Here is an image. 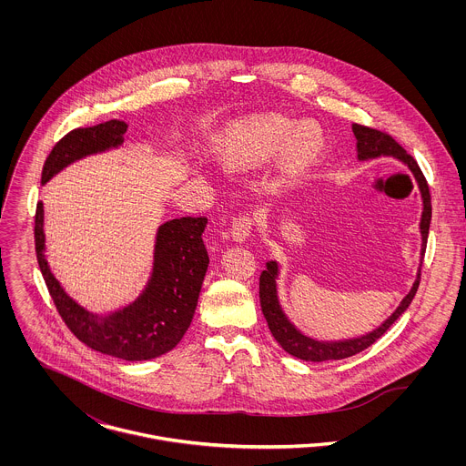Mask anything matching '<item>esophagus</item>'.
<instances>
[{
	"label": "esophagus",
	"mask_w": 466,
	"mask_h": 466,
	"mask_svg": "<svg viewBox=\"0 0 466 466\" xmlns=\"http://www.w3.org/2000/svg\"><path fill=\"white\" fill-rule=\"evenodd\" d=\"M253 226H255V218L253 215L249 213H244V215H238L233 218L231 222V235L237 242H244L249 238L251 231H253Z\"/></svg>",
	"instance_id": "34e87169"
}]
</instances>
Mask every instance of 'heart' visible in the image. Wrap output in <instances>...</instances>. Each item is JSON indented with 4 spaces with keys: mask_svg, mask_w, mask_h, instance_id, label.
<instances>
[{
    "mask_svg": "<svg viewBox=\"0 0 466 466\" xmlns=\"http://www.w3.org/2000/svg\"><path fill=\"white\" fill-rule=\"evenodd\" d=\"M325 134L314 122L298 124L267 113L233 127L222 143V159L233 170H255L279 154L283 174L298 176L316 167L325 154Z\"/></svg>",
    "mask_w": 466,
    "mask_h": 466,
    "instance_id": "obj_1",
    "label": "heart"
}]
</instances>
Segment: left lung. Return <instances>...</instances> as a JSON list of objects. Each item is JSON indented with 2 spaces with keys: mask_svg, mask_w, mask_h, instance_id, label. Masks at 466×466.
<instances>
[{
  "mask_svg": "<svg viewBox=\"0 0 466 466\" xmlns=\"http://www.w3.org/2000/svg\"><path fill=\"white\" fill-rule=\"evenodd\" d=\"M351 129H353V134L357 137V156H359L360 161L375 159V157H380V156H393V157L400 159L401 163H405L409 167V170L412 172V176L418 183L421 199H423V213H421V222H420L421 257H423L425 248H427L431 217H432L429 185H427V179H425L423 172L420 170L414 157L405 152V148L400 145L391 134L373 129V127H366V126H360V124H353ZM276 276H278V264L276 262H267L266 270H262V274H260V305H262V312L266 316L268 330L287 353H290L298 359H303V360L323 362V360H339V359L351 357V355L366 350L368 346H371L377 339H380L384 333L388 332L390 327L399 319L400 316L407 310V307L410 305V301H412V298L418 290V285H420L421 266L418 268V278H416L412 289L401 299L399 309L377 330L366 333L362 337H357V339H348V340H339V342H319V340L310 339L299 330H296V327L287 319V316L283 314V310L279 307L278 292H276Z\"/></svg>",
  "mask_w": 466,
  "mask_h": 466,
  "instance_id": "obj_1",
  "label": "left lung"
}]
</instances>
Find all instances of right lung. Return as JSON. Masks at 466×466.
<instances>
[{"mask_svg":"<svg viewBox=\"0 0 466 466\" xmlns=\"http://www.w3.org/2000/svg\"><path fill=\"white\" fill-rule=\"evenodd\" d=\"M126 131L127 124L122 120L69 131L48 154L41 185L84 156L118 147ZM206 224V217H181L165 222L157 229L154 268L143 294L133 305L98 318L75 303L52 274L45 258L43 202L39 200L34 228L37 262L67 329L86 346L124 360H148L170 351L188 330L198 307L209 264L202 242Z\"/></svg>","mask_w":466,"mask_h":466,"instance_id":"right-lung-1","label":"right lung"}]
</instances>
